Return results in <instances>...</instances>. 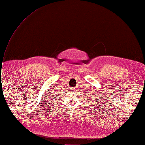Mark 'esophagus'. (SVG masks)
<instances>
[{
  "label": "esophagus",
  "mask_w": 145,
  "mask_h": 145,
  "mask_svg": "<svg viewBox=\"0 0 145 145\" xmlns=\"http://www.w3.org/2000/svg\"><path fill=\"white\" fill-rule=\"evenodd\" d=\"M71 89H72V91H75V88H72Z\"/></svg>",
  "instance_id": "esophagus-1"
}]
</instances>
